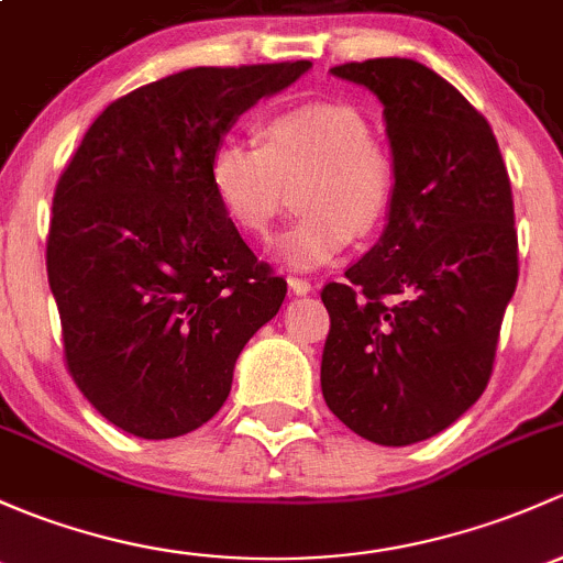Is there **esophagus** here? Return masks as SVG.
I'll return each instance as SVG.
<instances>
[{
	"label": "esophagus",
	"mask_w": 563,
	"mask_h": 563,
	"mask_svg": "<svg viewBox=\"0 0 563 563\" xmlns=\"http://www.w3.org/2000/svg\"><path fill=\"white\" fill-rule=\"evenodd\" d=\"M287 284H289V289H292L295 295H309L311 292V282L300 279V276H287Z\"/></svg>",
	"instance_id": "34e87169"
}]
</instances>
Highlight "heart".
I'll return each instance as SVG.
<instances>
[{
  "instance_id": "b5f03b06",
  "label": "heart",
  "mask_w": 563,
  "mask_h": 563,
  "mask_svg": "<svg viewBox=\"0 0 563 563\" xmlns=\"http://www.w3.org/2000/svg\"><path fill=\"white\" fill-rule=\"evenodd\" d=\"M303 208L282 235L292 268H317L350 246L352 235L379 228L396 202L393 154L371 137L361 108L311 100L274 110L260 141L228 137L211 154V187L230 222L265 239L289 202Z\"/></svg>"
}]
</instances>
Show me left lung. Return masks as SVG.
<instances>
[{
    "label": "left lung",
    "mask_w": 563,
    "mask_h": 563,
    "mask_svg": "<svg viewBox=\"0 0 563 563\" xmlns=\"http://www.w3.org/2000/svg\"><path fill=\"white\" fill-rule=\"evenodd\" d=\"M330 73L385 106L398 189L382 239L320 292L322 396L357 437L404 448L488 387L518 284L512 187L485 115L433 69L366 59Z\"/></svg>",
    "instance_id": "left-lung-1"
}]
</instances>
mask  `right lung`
<instances>
[{"mask_svg": "<svg viewBox=\"0 0 563 563\" xmlns=\"http://www.w3.org/2000/svg\"><path fill=\"white\" fill-rule=\"evenodd\" d=\"M311 62L192 67L119 97L56 181L45 241L65 366L121 431L173 439L228 401L287 282L241 239L211 154L243 110Z\"/></svg>", "mask_w": 563, "mask_h": 563, "instance_id": "1", "label": "right lung"}]
</instances>
